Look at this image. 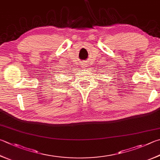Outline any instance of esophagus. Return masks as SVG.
I'll use <instances>...</instances> for the list:
<instances>
[{
    "label": "esophagus",
    "instance_id": "esophagus-1",
    "mask_svg": "<svg viewBox=\"0 0 160 160\" xmlns=\"http://www.w3.org/2000/svg\"><path fill=\"white\" fill-rule=\"evenodd\" d=\"M81 66H82V68H87L88 67V64H87V63H85V62L81 63Z\"/></svg>",
    "mask_w": 160,
    "mask_h": 160
}]
</instances>
